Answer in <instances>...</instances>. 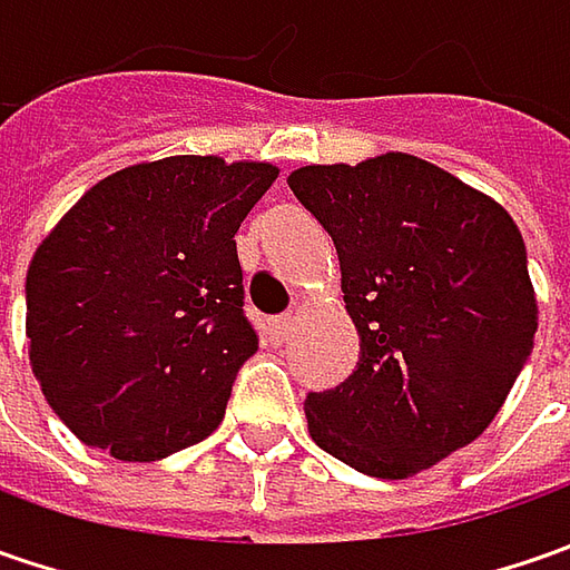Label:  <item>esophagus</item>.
<instances>
[{
  "mask_svg": "<svg viewBox=\"0 0 570 570\" xmlns=\"http://www.w3.org/2000/svg\"><path fill=\"white\" fill-rule=\"evenodd\" d=\"M295 330V317L292 314H282V317L273 320V333L275 340H288V333Z\"/></svg>",
  "mask_w": 570,
  "mask_h": 570,
  "instance_id": "obj_1",
  "label": "esophagus"
}]
</instances>
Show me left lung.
I'll list each match as a JSON object with an SVG mask.
<instances>
[{
    "label": "left lung",
    "mask_w": 570,
    "mask_h": 570,
    "mask_svg": "<svg viewBox=\"0 0 570 570\" xmlns=\"http://www.w3.org/2000/svg\"><path fill=\"white\" fill-rule=\"evenodd\" d=\"M288 184L342 266L362 355L307 393L317 448L377 479H405L475 441L533 352L537 297L504 208L403 151L311 165Z\"/></svg>",
    "instance_id": "8db88e82"
}]
</instances>
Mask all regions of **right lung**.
Returning a JSON list of instances; mask_svg holds the SVG:
<instances>
[{"mask_svg":"<svg viewBox=\"0 0 570 570\" xmlns=\"http://www.w3.org/2000/svg\"><path fill=\"white\" fill-rule=\"evenodd\" d=\"M273 165L177 155L104 177L28 269L31 367L88 448L129 463L199 444L259 348L234 234Z\"/></svg>","mask_w":570,"mask_h":570,"instance_id":"obj_1","label":"right lung"}]
</instances>
